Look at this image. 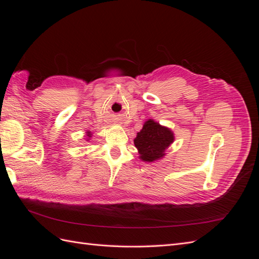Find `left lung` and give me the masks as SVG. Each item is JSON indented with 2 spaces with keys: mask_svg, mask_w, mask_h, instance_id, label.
Masks as SVG:
<instances>
[{
  "mask_svg": "<svg viewBox=\"0 0 259 259\" xmlns=\"http://www.w3.org/2000/svg\"><path fill=\"white\" fill-rule=\"evenodd\" d=\"M174 142V133L168 127L162 126L158 122L149 119L134 139L139 158L145 162H153L162 159L165 150Z\"/></svg>",
  "mask_w": 259,
  "mask_h": 259,
  "instance_id": "obj_1",
  "label": "left lung"
}]
</instances>
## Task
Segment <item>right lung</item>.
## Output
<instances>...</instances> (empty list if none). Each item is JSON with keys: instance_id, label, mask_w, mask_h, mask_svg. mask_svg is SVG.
Wrapping results in <instances>:
<instances>
[{"instance_id": "add662e5", "label": "right lung", "mask_w": 259, "mask_h": 259, "mask_svg": "<svg viewBox=\"0 0 259 259\" xmlns=\"http://www.w3.org/2000/svg\"><path fill=\"white\" fill-rule=\"evenodd\" d=\"M91 133H92V132H90V131L88 132V137H89V138H90V137H92V134H91Z\"/></svg>"}]
</instances>
